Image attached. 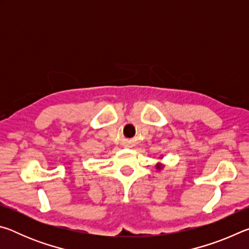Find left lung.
<instances>
[{"label": "left lung", "instance_id": "8db88e82", "mask_svg": "<svg viewBox=\"0 0 249 249\" xmlns=\"http://www.w3.org/2000/svg\"><path fill=\"white\" fill-rule=\"evenodd\" d=\"M160 159H162V156H161V157H160ZM162 167H163L162 163H161V162H158L157 165H156V169H157V170H161Z\"/></svg>", "mask_w": 249, "mask_h": 249}]
</instances>
